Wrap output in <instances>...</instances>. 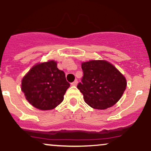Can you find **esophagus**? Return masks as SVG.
<instances>
[{"label":"esophagus","mask_w":151,"mask_h":151,"mask_svg":"<svg viewBox=\"0 0 151 151\" xmlns=\"http://www.w3.org/2000/svg\"><path fill=\"white\" fill-rule=\"evenodd\" d=\"M77 83H78V81L75 80V81H74L73 82L71 83V85H72V86H77Z\"/></svg>","instance_id":"esophagus-1"}]
</instances>
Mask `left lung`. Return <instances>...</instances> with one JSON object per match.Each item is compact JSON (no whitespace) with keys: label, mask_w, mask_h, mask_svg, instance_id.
I'll return each instance as SVG.
<instances>
[{"label":"left lung","mask_w":151,"mask_h":151,"mask_svg":"<svg viewBox=\"0 0 151 151\" xmlns=\"http://www.w3.org/2000/svg\"><path fill=\"white\" fill-rule=\"evenodd\" d=\"M83 77L77 85L84 101L96 109L112 106L120 99L126 87V78L105 60H91L81 64Z\"/></svg>","instance_id":"obj_1"}]
</instances>
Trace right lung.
<instances>
[{
    "label": "right lung",
    "instance_id": "add662e5",
    "mask_svg": "<svg viewBox=\"0 0 151 151\" xmlns=\"http://www.w3.org/2000/svg\"><path fill=\"white\" fill-rule=\"evenodd\" d=\"M70 86L65 74L51 60L35 65L22 80V91L26 99L40 110L55 109L64 99Z\"/></svg>",
    "mask_w": 151,
    "mask_h": 151
}]
</instances>
